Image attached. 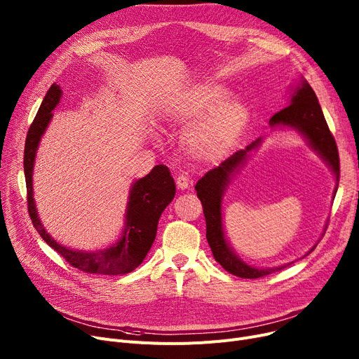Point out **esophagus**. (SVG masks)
<instances>
[{
    "label": "esophagus",
    "instance_id": "obj_1",
    "mask_svg": "<svg viewBox=\"0 0 359 359\" xmlns=\"http://www.w3.org/2000/svg\"><path fill=\"white\" fill-rule=\"evenodd\" d=\"M176 184H177L179 189H182V191L191 189V187H192V182H191L189 179H187L184 175H179V176L176 177Z\"/></svg>",
    "mask_w": 359,
    "mask_h": 359
}]
</instances>
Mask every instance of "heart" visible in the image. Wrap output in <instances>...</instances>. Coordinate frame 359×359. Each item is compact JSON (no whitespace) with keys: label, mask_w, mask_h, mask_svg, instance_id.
Instances as JSON below:
<instances>
[{"label":"heart","mask_w":359,"mask_h":359,"mask_svg":"<svg viewBox=\"0 0 359 359\" xmlns=\"http://www.w3.org/2000/svg\"><path fill=\"white\" fill-rule=\"evenodd\" d=\"M217 83H202L183 91L170 104V119L191 126L184 132V153L198 161H214L236 147L250 123V111Z\"/></svg>","instance_id":"obj_1"}]
</instances>
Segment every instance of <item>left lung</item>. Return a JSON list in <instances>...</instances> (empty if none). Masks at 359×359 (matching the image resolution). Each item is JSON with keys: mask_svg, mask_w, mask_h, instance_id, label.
Here are the masks:
<instances>
[{"mask_svg": "<svg viewBox=\"0 0 359 359\" xmlns=\"http://www.w3.org/2000/svg\"><path fill=\"white\" fill-rule=\"evenodd\" d=\"M290 106L279 110L278 113L271 118L269 125L275 128H290L297 130L298 134L303 135L309 144V147L314 153L322 158L327 167L332 170L336 179V186L333 191V199L337 192L339 186V154L337 147L334 142L333 135L330 134L329 126L326 123L323 110L318 104L316 93L313 91L311 86L301 77L295 86H290ZM263 138H257L255 142L248 145L244 149L237 151L230 158L222 161L218 167L212 168L211 172L206 173L195 186L196 195L202 202L203 206V215L206 221V240H208L210 248L212 250L214 259L219 265L233 275L240 278L255 279L269 275L272 272L280 271L291 263H285L276 268H256L249 265V263L240 259L236 255L233 248L229 244L227 237L224 233V224H222V196L227 191V187L231 179L240 172V168L246 165L252 151H256ZM327 227V224H326ZM325 227V231H326ZM317 244L309 250L303 257L309 256Z\"/></svg>", "mask_w": 359, "mask_h": 359, "instance_id": "8db88e82", "label": "left lung"}]
</instances>
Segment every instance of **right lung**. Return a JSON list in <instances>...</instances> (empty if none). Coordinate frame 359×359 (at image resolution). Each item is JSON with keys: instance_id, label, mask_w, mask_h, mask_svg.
<instances>
[{"instance_id": "obj_1", "label": "right lung", "mask_w": 359, "mask_h": 359, "mask_svg": "<svg viewBox=\"0 0 359 359\" xmlns=\"http://www.w3.org/2000/svg\"><path fill=\"white\" fill-rule=\"evenodd\" d=\"M62 90L52 84L29 128L25 145V176L27 186L29 215L37 233L58 252L71 266L88 273L123 275L138 268L156 240L158 219L165 206L176 195V184L168 167L156 165L145 177L130 184L125 224L121 238L111 246L100 250H79L62 246L43 227L33 198V167L37 148L52 121V110L60 104Z\"/></svg>"}]
</instances>
